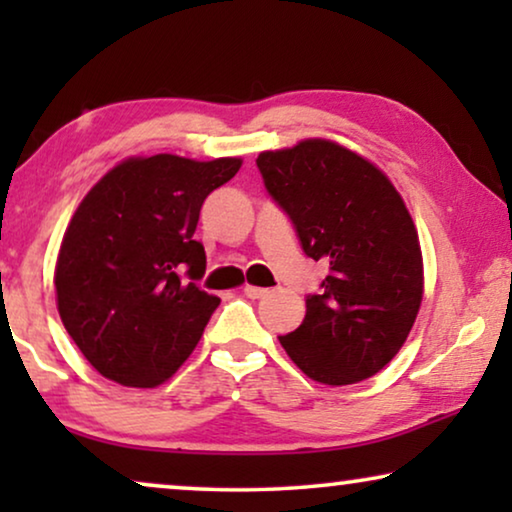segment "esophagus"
<instances>
[{"label":"esophagus","mask_w":512,"mask_h":512,"mask_svg":"<svg viewBox=\"0 0 512 512\" xmlns=\"http://www.w3.org/2000/svg\"><path fill=\"white\" fill-rule=\"evenodd\" d=\"M268 289H263V286H251V284H247V286H244V296H247V298H263V296H268Z\"/></svg>","instance_id":"esophagus-1"}]
</instances>
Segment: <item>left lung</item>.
Wrapping results in <instances>:
<instances>
[{
  "instance_id": "8db88e82",
  "label": "left lung",
  "mask_w": 512,
  "mask_h": 512,
  "mask_svg": "<svg viewBox=\"0 0 512 512\" xmlns=\"http://www.w3.org/2000/svg\"><path fill=\"white\" fill-rule=\"evenodd\" d=\"M300 247L328 263L305 319L279 342L307 377L354 384L380 373L415 324L424 293L417 228L387 174L328 139L256 158Z\"/></svg>"
}]
</instances>
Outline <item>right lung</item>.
Returning a JSON list of instances; mask_svg holds the SVG:
<instances>
[{"mask_svg":"<svg viewBox=\"0 0 512 512\" xmlns=\"http://www.w3.org/2000/svg\"><path fill=\"white\" fill-rule=\"evenodd\" d=\"M240 165L128 158L81 200L62 237L55 293L62 324L97 373L149 389L191 356L221 303L195 284L207 256L193 233L202 202Z\"/></svg>","mask_w":512,"mask_h":512,"instance_id":"right-lung-1","label":"right lung"}]
</instances>
